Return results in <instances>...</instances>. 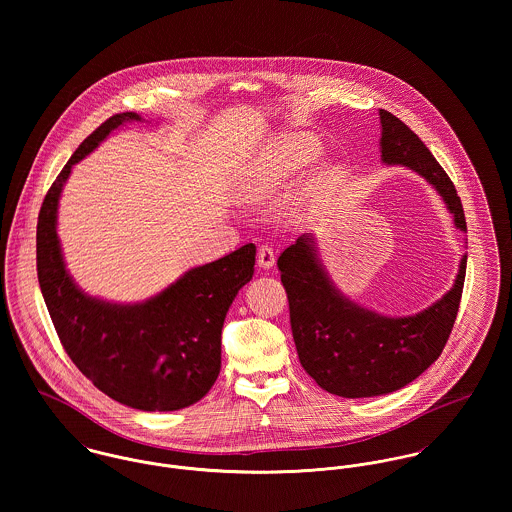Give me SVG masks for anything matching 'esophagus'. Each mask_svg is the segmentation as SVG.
I'll use <instances>...</instances> for the list:
<instances>
[{"label":"esophagus","instance_id":"34e87169","mask_svg":"<svg viewBox=\"0 0 512 512\" xmlns=\"http://www.w3.org/2000/svg\"><path fill=\"white\" fill-rule=\"evenodd\" d=\"M257 265L263 269H271L275 265V253L269 245H261L257 251Z\"/></svg>","mask_w":512,"mask_h":512}]
</instances>
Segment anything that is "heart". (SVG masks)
Here are the masks:
<instances>
[{"mask_svg":"<svg viewBox=\"0 0 512 512\" xmlns=\"http://www.w3.org/2000/svg\"><path fill=\"white\" fill-rule=\"evenodd\" d=\"M316 151L312 147L300 145L296 141L283 139L265 147L249 165L241 178V196L253 202L271 200L279 194L284 182L306 167L314 159Z\"/></svg>","mask_w":512,"mask_h":512,"instance_id":"obj_1","label":"heart"}]
</instances>
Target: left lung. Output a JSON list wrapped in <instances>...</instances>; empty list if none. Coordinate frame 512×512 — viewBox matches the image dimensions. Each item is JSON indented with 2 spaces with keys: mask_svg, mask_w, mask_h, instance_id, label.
<instances>
[{
  "mask_svg": "<svg viewBox=\"0 0 512 512\" xmlns=\"http://www.w3.org/2000/svg\"><path fill=\"white\" fill-rule=\"evenodd\" d=\"M379 117L383 163L424 176L454 214L455 228L467 231L454 182L430 149L397 115L379 110ZM277 265L300 365L324 391L363 398L402 389L440 357L459 310L467 255L454 286L438 302L406 318L381 316L345 298L322 267L310 233L286 247Z\"/></svg>",
  "mask_w": 512,
  "mask_h": 512,
  "instance_id": "obj_1",
  "label": "left lung"
}]
</instances>
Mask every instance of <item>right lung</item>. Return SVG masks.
Returning a JSON list of instances; mask_svg holds the SVG:
<instances>
[{
	"label": "right lung",
	"mask_w": 512,
	"mask_h": 512,
	"mask_svg": "<svg viewBox=\"0 0 512 512\" xmlns=\"http://www.w3.org/2000/svg\"><path fill=\"white\" fill-rule=\"evenodd\" d=\"M133 112L106 119L64 165L37 222V275L58 340L72 363L117 402L165 412L204 397L222 367V328L229 306L253 277L255 245L186 271L141 304H112L84 294L68 275L57 235L58 198L72 167Z\"/></svg>",
	"instance_id": "obj_1"
}]
</instances>
